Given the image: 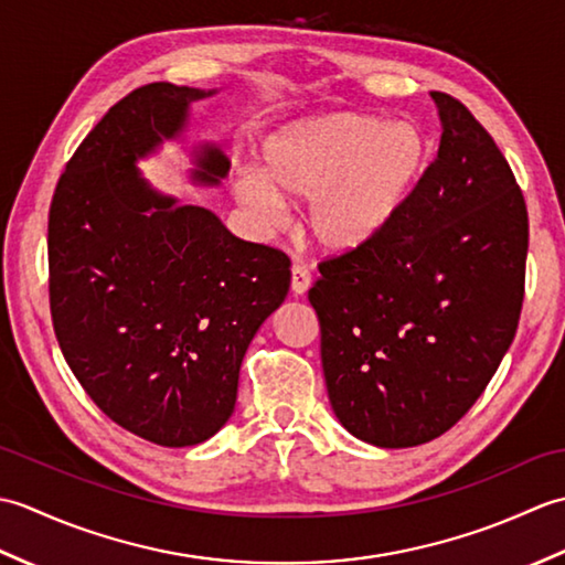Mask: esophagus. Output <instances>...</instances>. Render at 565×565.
Masks as SVG:
<instances>
[{
  "label": "esophagus",
  "instance_id": "34e87169",
  "mask_svg": "<svg viewBox=\"0 0 565 565\" xmlns=\"http://www.w3.org/2000/svg\"><path fill=\"white\" fill-rule=\"evenodd\" d=\"M310 289V271L301 264H294L291 267V291L294 296H303Z\"/></svg>",
  "mask_w": 565,
  "mask_h": 565
}]
</instances>
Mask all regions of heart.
Segmentation results:
<instances>
[{
  "label": "heart",
  "instance_id": "obj_1",
  "mask_svg": "<svg viewBox=\"0 0 565 565\" xmlns=\"http://www.w3.org/2000/svg\"><path fill=\"white\" fill-rule=\"evenodd\" d=\"M429 162L431 142L423 126L334 111L271 130L262 140V170L237 167L231 191L264 231L284 225V199L308 201L310 239L332 255H350L401 221Z\"/></svg>",
  "mask_w": 565,
  "mask_h": 565
}]
</instances>
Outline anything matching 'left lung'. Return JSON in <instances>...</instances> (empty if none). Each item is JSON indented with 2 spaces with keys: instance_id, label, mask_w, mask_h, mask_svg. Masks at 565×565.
I'll return each instance as SVG.
<instances>
[{
  "instance_id": "obj_1",
  "label": "left lung",
  "mask_w": 565,
  "mask_h": 565,
  "mask_svg": "<svg viewBox=\"0 0 565 565\" xmlns=\"http://www.w3.org/2000/svg\"><path fill=\"white\" fill-rule=\"evenodd\" d=\"M441 138L417 196L388 233L320 264L328 398L381 449L444 435L493 379L518 332L530 223L495 140L461 102L429 92Z\"/></svg>"
}]
</instances>
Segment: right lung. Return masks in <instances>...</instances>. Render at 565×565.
Masks as SVG:
<instances>
[{"label":"right lung","instance_id":"1","mask_svg":"<svg viewBox=\"0 0 565 565\" xmlns=\"http://www.w3.org/2000/svg\"><path fill=\"white\" fill-rule=\"evenodd\" d=\"M213 94L170 82L130 92L72 154L47 218L65 362L104 415L160 447L201 444L231 419L247 347L291 284L284 252L245 243L140 172L164 142H186L191 104ZM189 162L194 186L231 172L211 140Z\"/></svg>","mask_w":565,"mask_h":565}]
</instances>
